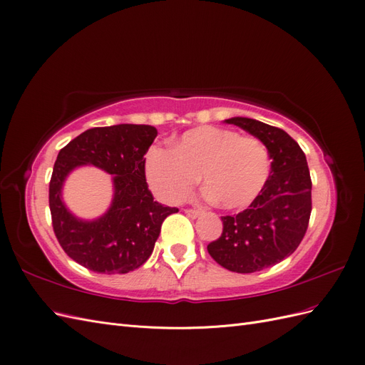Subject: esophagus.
I'll return each mask as SVG.
<instances>
[{
	"instance_id": "34e87169",
	"label": "esophagus",
	"mask_w": 365,
	"mask_h": 365,
	"mask_svg": "<svg viewBox=\"0 0 365 365\" xmlns=\"http://www.w3.org/2000/svg\"><path fill=\"white\" fill-rule=\"evenodd\" d=\"M201 213H202L201 210H193V208H187V210H185V215L189 216V217H192V219H196Z\"/></svg>"
}]
</instances>
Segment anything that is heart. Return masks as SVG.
<instances>
[{
  "mask_svg": "<svg viewBox=\"0 0 365 365\" xmlns=\"http://www.w3.org/2000/svg\"><path fill=\"white\" fill-rule=\"evenodd\" d=\"M150 189L165 202L189 196L202 176L210 201L225 210H244L257 200L269 178L268 150L257 138L236 130L202 126L185 132L170 150L153 148L146 157Z\"/></svg>",
  "mask_w": 365,
  "mask_h": 365,
  "instance_id": "b5f03b06",
  "label": "heart"
}]
</instances>
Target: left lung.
I'll return each instance as SVG.
<instances>
[{
	"label": "left lung",
	"instance_id": "1",
	"mask_svg": "<svg viewBox=\"0 0 365 365\" xmlns=\"http://www.w3.org/2000/svg\"><path fill=\"white\" fill-rule=\"evenodd\" d=\"M260 140L268 149L269 178L247 210L222 217V235L207 250L220 267L250 274L280 263L300 245L312 210V182L304 152L283 129L263 121L224 120Z\"/></svg>",
	"mask_w": 365,
	"mask_h": 365
}]
</instances>
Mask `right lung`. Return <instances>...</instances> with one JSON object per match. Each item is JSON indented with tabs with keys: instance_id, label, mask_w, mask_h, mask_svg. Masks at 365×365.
<instances>
[{
	"instance_id": "right-lung-1",
	"label": "right lung",
	"mask_w": 365,
	"mask_h": 365,
	"mask_svg": "<svg viewBox=\"0 0 365 365\" xmlns=\"http://www.w3.org/2000/svg\"><path fill=\"white\" fill-rule=\"evenodd\" d=\"M149 125L121 123L88 129L61 149L50 180V212L61 247L82 267L102 274L140 268L155 247L163 220L178 212L153 201L145 155L157 137ZM82 165L113 175L112 205L96 220L74 217L61 200L66 176Z\"/></svg>"
}]
</instances>
